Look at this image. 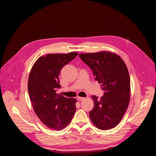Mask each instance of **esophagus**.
Returning <instances> with one entry per match:
<instances>
[{"mask_svg": "<svg viewBox=\"0 0 156 156\" xmlns=\"http://www.w3.org/2000/svg\"><path fill=\"white\" fill-rule=\"evenodd\" d=\"M84 98H83V97H78L77 98V100H79V101H83V100H84Z\"/></svg>", "mask_w": 156, "mask_h": 156, "instance_id": "esophagus-1", "label": "esophagus"}]
</instances>
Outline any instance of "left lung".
<instances>
[{
	"label": "left lung",
	"instance_id": "8db88e82",
	"mask_svg": "<svg viewBox=\"0 0 156 156\" xmlns=\"http://www.w3.org/2000/svg\"><path fill=\"white\" fill-rule=\"evenodd\" d=\"M79 56L104 91L101 98L92 96L94 107L89 112L90 120L100 129L113 128L121 121L129 102L130 77L126 65L119 55L107 51Z\"/></svg>",
	"mask_w": 156,
	"mask_h": 156
}]
</instances>
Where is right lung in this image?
I'll return each mask as SVG.
<instances>
[{
	"label": "right lung",
	"instance_id": "add662e5",
	"mask_svg": "<svg viewBox=\"0 0 156 156\" xmlns=\"http://www.w3.org/2000/svg\"><path fill=\"white\" fill-rule=\"evenodd\" d=\"M77 55L72 52L41 56L31 69L28 91L32 105L40 120L50 129L59 131L65 128L76 111V99L64 97L56 91L61 88L60 70Z\"/></svg>",
	"mask_w": 156,
	"mask_h": 156
}]
</instances>
